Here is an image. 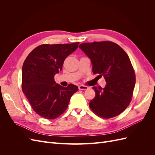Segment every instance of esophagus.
<instances>
[{
  "label": "esophagus",
  "mask_w": 155,
  "mask_h": 155,
  "mask_svg": "<svg viewBox=\"0 0 155 155\" xmlns=\"http://www.w3.org/2000/svg\"><path fill=\"white\" fill-rule=\"evenodd\" d=\"M88 88V87L87 86H85V85H79V90H81V91L87 90Z\"/></svg>",
  "instance_id": "34e87169"
}]
</instances>
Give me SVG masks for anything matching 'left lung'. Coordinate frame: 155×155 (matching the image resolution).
Here are the masks:
<instances>
[{
    "label": "left lung",
    "mask_w": 155,
    "mask_h": 155,
    "mask_svg": "<svg viewBox=\"0 0 155 155\" xmlns=\"http://www.w3.org/2000/svg\"><path fill=\"white\" fill-rule=\"evenodd\" d=\"M92 64L94 74L104 76V88L92 87L95 97L89 103L93 112L109 119L121 114L132 100L136 83L132 63L123 48L112 41L82 43L79 46Z\"/></svg>",
    "instance_id": "obj_1"
}]
</instances>
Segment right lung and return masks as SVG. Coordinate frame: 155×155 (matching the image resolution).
Returning a JSON list of instances; mask_svg holds the SVG:
<instances>
[{
    "mask_svg": "<svg viewBox=\"0 0 155 155\" xmlns=\"http://www.w3.org/2000/svg\"><path fill=\"white\" fill-rule=\"evenodd\" d=\"M79 43L43 44L27 56L22 69V90L37 114L54 120L67 109L70 97L78 87L55 84L54 76L62 70L64 59L76 50Z\"/></svg>",
    "mask_w": 155,
    "mask_h": 155,
    "instance_id": "1",
    "label": "right lung"
}]
</instances>
